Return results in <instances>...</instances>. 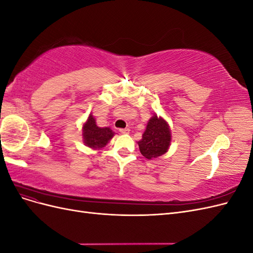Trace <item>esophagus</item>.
Instances as JSON below:
<instances>
[{
  "label": "esophagus",
  "mask_w": 253,
  "mask_h": 253,
  "mask_svg": "<svg viewBox=\"0 0 253 253\" xmlns=\"http://www.w3.org/2000/svg\"><path fill=\"white\" fill-rule=\"evenodd\" d=\"M119 132L121 133V134H128L129 133V128H120L119 129Z\"/></svg>",
  "instance_id": "34e87169"
}]
</instances>
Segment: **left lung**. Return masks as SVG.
I'll return each instance as SVG.
<instances>
[{"instance_id":"obj_1","label":"left lung","mask_w":253,"mask_h":253,"mask_svg":"<svg viewBox=\"0 0 253 253\" xmlns=\"http://www.w3.org/2000/svg\"><path fill=\"white\" fill-rule=\"evenodd\" d=\"M171 139V129L168 122L155 114L149 120L142 138L138 141L140 153L148 159L157 158L169 150Z\"/></svg>"}]
</instances>
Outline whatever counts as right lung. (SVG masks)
Instances as JSON below:
<instances>
[{
    "instance_id": "add662e5",
    "label": "right lung",
    "mask_w": 253,
    "mask_h": 253,
    "mask_svg": "<svg viewBox=\"0 0 253 253\" xmlns=\"http://www.w3.org/2000/svg\"><path fill=\"white\" fill-rule=\"evenodd\" d=\"M114 132L111 127H100L96 125V119L91 114L82 127L83 142L88 148L94 150H100L104 148L113 138Z\"/></svg>"
}]
</instances>
